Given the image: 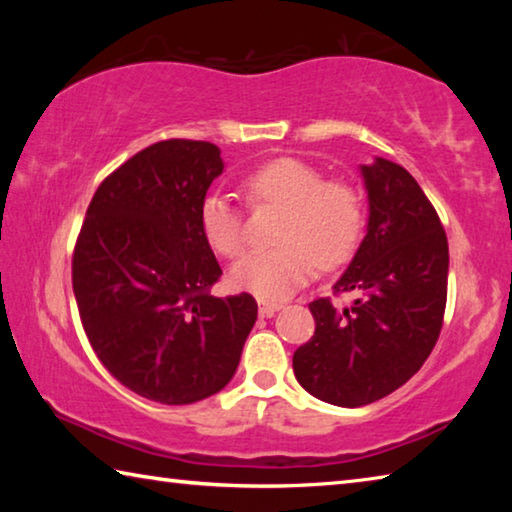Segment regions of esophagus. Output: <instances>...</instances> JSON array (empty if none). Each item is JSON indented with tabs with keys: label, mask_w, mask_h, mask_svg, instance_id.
Wrapping results in <instances>:
<instances>
[{
	"label": "esophagus",
	"mask_w": 512,
	"mask_h": 512,
	"mask_svg": "<svg viewBox=\"0 0 512 512\" xmlns=\"http://www.w3.org/2000/svg\"><path fill=\"white\" fill-rule=\"evenodd\" d=\"M282 309V305L280 302H259V316L262 318H271L275 311H280Z\"/></svg>",
	"instance_id": "esophagus-1"
}]
</instances>
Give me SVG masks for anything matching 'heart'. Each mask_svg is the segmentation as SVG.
Wrapping results in <instances>:
<instances>
[{
  "label": "heart",
  "mask_w": 512,
  "mask_h": 512,
  "mask_svg": "<svg viewBox=\"0 0 512 512\" xmlns=\"http://www.w3.org/2000/svg\"><path fill=\"white\" fill-rule=\"evenodd\" d=\"M250 205L282 207L275 228L277 246L253 250L232 266L230 280L239 291L277 302L298 291L316 264L334 268L359 244L363 203L343 180H325L323 171L298 158H275L244 178ZM201 230L216 253L237 257L246 246V223L239 207L223 194L201 203Z\"/></svg>",
  "instance_id": "1"
}]
</instances>
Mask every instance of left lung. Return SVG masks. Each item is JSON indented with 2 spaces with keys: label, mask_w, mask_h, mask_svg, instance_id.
Instances as JSON below:
<instances>
[{
  "label": "left lung",
  "mask_w": 512,
  "mask_h": 512,
  "mask_svg": "<svg viewBox=\"0 0 512 512\" xmlns=\"http://www.w3.org/2000/svg\"><path fill=\"white\" fill-rule=\"evenodd\" d=\"M361 173L368 232L334 284L359 298L345 309L309 302L316 332L293 354L300 386L348 409L391 395L422 368L443 329L449 271L443 223L411 173L384 158Z\"/></svg>",
  "instance_id": "8db88e82"
}]
</instances>
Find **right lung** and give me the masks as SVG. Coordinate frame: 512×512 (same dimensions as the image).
<instances>
[{"instance_id":"add662e5","label":"right lung","mask_w":512,"mask_h":512,"mask_svg":"<svg viewBox=\"0 0 512 512\" xmlns=\"http://www.w3.org/2000/svg\"><path fill=\"white\" fill-rule=\"evenodd\" d=\"M219 146L164 140L94 192L72 284L94 354L119 384L160 404H192L228 384L257 320L250 293L214 298L221 277L201 203L221 176Z\"/></svg>"}]
</instances>
